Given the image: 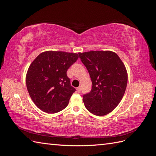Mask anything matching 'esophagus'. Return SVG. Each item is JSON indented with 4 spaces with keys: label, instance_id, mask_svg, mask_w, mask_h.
I'll list each match as a JSON object with an SVG mask.
<instances>
[{
    "label": "esophagus",
    "instance_id": "esophagus-1",
    "mask_svg": "<svg viewBox=\"0 0 156 156\" xmlns=\"http://www.w3.org/2000/svg\"><path fill=\"white\" fill-rule=\"evenodd\" d=\"M77 91L78 92H81V87H77Z\"/></svg>",
    "mask_w": 156,
    "mask_h": 156
}]
</instances>
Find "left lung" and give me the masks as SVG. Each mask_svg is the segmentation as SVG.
I'll return each mask as SVG.
<instances>
[{
	"label": "left lung",
	"mask_w": 156,
	"mask_h": 156,
	"mask_svg": "<svg viewBox=\"0 0 156 156\" xmlns=\"http://www.w3.org/2000/svg\"><path fill=\"white\" fill-rule=\"evenodd\" d=\"M79 55L92 83L91 91L83 96L84 106L94 115H106L115 109L124 95L127 83L125 65L111 51H90Z\"/></svg>",
	"instance_id": "obj_1"
}]
</instances>
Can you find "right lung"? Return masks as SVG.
<instances>
[{"label":"right lung","instance_id":"obj_1","mask_svg":"<svg viewBox=\"0 0 156 156\" xmlns=\"http://www.w3.org/2000/svg\"><path fill=\"white\" fill-rule=\"evenodd\" d=\"M79 58L74 53L48 51L33 60L26 75L27 88L34 104L47 113H56L68 105L75 89L67 70Z\"/></svg>","mask_w":156,"mask_h":156}]
</instances>
